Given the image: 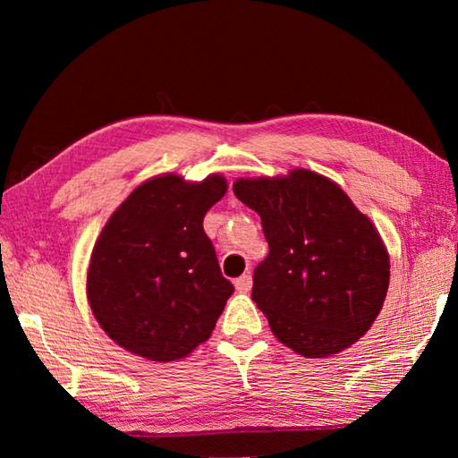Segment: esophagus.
<instances>
[{
    "label": "esophagus",
    "instance_id": "34e87169",
    "mask_svg": "<svg viewBox=\"0 0 458 458\" xmlns=\"http://www.w3.org/2000/svg\"><path fill=\"white\" fill-rule=\"evenodd\" d=\"M234 285H236L238 293H248V291L251 289V276H250V274L240 276V277L234 281Z\"/></svg>",
    "mask_w": 458,
    "mask_h": 458
}]
</instances>
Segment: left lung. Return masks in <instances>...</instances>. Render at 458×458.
Listing matches in <instances>:
<instances>
[{
  "label": "left lung",
  "mask_w": 458,
  "mask_h": 458,
  "mask_svg": "<svg viewBox=\"0 0 458 458\" xmlns=\"http://www.w3.org/2000/svg\"><path fill=\"white\" fill-rule=\"evenodd\" d=\"M234 194L259 214L269 244L251 299L279 343L323 358L364 336L386 301L390 256L348 194L307 169L238 179Z\"/></svg>",
  "instance_id": "left-lung-1"
}]
</instances>
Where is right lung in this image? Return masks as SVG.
<instances>
[{
  "label": "right lung",
  "mask_w": 458,
  "mask_h": 458,
  "mask_svg": "<svg viewBox=\"0 0 458 458\" xmlns=\"http://www.w3.org/2000/svg\"><path fill=\"white\" fill-rule=\"evenodd\" d=\"M226 179L159 174L125 199L92 250L86 293L114 343L153 362L189 356L216 327L234 285L202 228Z\"/></svg>",
  "instance_id": "1"
}]
</instances>
